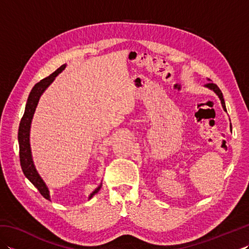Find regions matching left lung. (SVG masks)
<instances>
[{
	"instance_id": "8db88e82",
	"label": "left lung",
	"mask_w": 249,
	"mask_h": 249,
	"mask_svg": "<svg viewBox=\"0 0 249 249\" xmlns=\"http://www.w3.org/2000/svg\"><path fill=\"white\" fill-rule=\"evenodd\" d=\"M205 88H208V89H212V91L217 95V96L219 97V99H220V103H221V106H223V108H224V110L226 111L227 112V109H226V104H225V99H224V96H223V93H221V91L219 89V88L216 86L215 83H212V82H209L208 84H205L204 86ZM230 128H231V123H230Z\"/></svg>"
}]
</instances>
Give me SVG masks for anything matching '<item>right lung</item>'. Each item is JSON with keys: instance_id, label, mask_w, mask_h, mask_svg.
<instances>
[{"instance_id": "right-lung-1", "label": "right lung", "mask_w": 249, "mask_h": 249, "mask_svg": "<svg viewBox=\"0 0 249 249\" xmlns=\"http://www.w3.org/2000/svg\"><path fill=\"white\" fill-rule=\"evenodd\" d=\"M66 64L62 65L60 68L51 73L49 77H47L43 80H40L38 83H36L34 88L32 89V91L28 97V102L25 105V110L22 119L20 121L19 130H18V142H19V156H20V165L21 169L24 173L25 178L34 185V186L38 189V192L41 194L44 198L47 200H50V193L49 189L47 187L44 179L37 172L36 168L34 166L33 158H32V152H31V144H30V130H31V123L33 120V116L35 113V110L37 105H38L39 98L43 93L46 91V89L48 88L50 84L53 82L55 77L61 73L65 70ZM100 187H102V183L99 186L94 189L93 192L89 194V199H91L94 195H96Z\"/></svg>"}]
</instances>
